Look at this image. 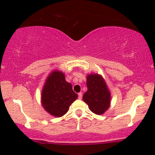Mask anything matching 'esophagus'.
I'll return each instance as SVG.
<instances>
[{
	"instance_id": "esophagus-1",
	"label": "esophagus",
	"mask_w": 155,
	"mask_h": 155,
	"mask_svg": "<svg viewBox=\"0 0 155 155\" xmlns=\"http://www.w3.org/2000/svg\"><path fill=\"white\" fill-rule=\"evenodd\" d=\"M81 97H82V94H81V92H79V93L78 94V98H79V100H81Z\"/></svg>"
}]
</instances>
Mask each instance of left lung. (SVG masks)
I'll list each match as a JSON object with an SVG mask.
<instances>
[{"instance_id": "8db88e82", "label": "left lung", "mask_w": 155, "mask_h": 155, "mask_svg": "<svg viewBox=\"0 0 155 155\" xmlns=\"http://www.w3.org/2000/svg\"><path fill=\"white\" fill-rule=\"evenodd\" d=\"M87 91L83 95V101L95 114H103L109 108L111 93L104 78L101 75L89 74L87 77Z\"/></svg>"}]
</instances>
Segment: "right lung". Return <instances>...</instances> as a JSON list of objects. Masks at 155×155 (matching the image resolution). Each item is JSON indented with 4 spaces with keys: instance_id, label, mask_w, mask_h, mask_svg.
<instances>
[{
    "instance_id": "1",
    "label": "right lung",
    "mask_w": 155,
    "mask_h": 155,
    "mask_svg": "<svg viewBox=\"0 0 155 155\" xmlns=\"http://www.w3.org/2000/svg\"><path fill=\"white\" fill-rule=\"evenodd\" d=\"M77 97L63 72L54 71L49 74L41 92L42 106L48 113L56 117L63 116Z\"/></svg>"
}]
</instances>
